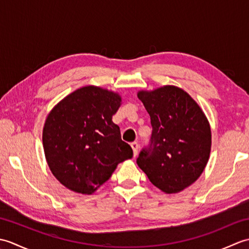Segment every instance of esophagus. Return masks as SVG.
Returning <instances> with one entry per match:
<instances>
[{
	"label": "esophagus",
	"instance_id": "1",
	"mask_svg": "<svg viewBox=\"0 0 249 249\" xmlns=\"http://www.w3.org/2000/svg\"><path fill=\"white\" fill-rule=\"evenodd\" d=\"M130 146L131 149H133V152H134V156H137V154H138V149H139V144L138 142H131L130 143Z\"/></svg>",
	"mask_w": 249,
	"mask_h": 249
}]
</instances>
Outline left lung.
Wrapping results in <instances>:
<instances>
[{
    "instance_id": "8db88e82",
    "label": "left lung",
    "mask_w": 249,
    "mask_h": 249,
    "mask_svg": "<svg viewBox=\"0 0 249 249\" xmlns=\"http://www.w3.org/2000/svg\"><path fill=\"white\" fill-rule=\"evenodd\" d=\"M138 97L151 116L150 143L137 163L151 183L167 194L192 185L208 163L211 128L198 104L177 87L166 86Z\"/></svg>"
}]
</instances>
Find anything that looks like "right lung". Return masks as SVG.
I'll return each mask as SVG.
<instances>
[{"label": "right lung", "mask_w": 249, "mask_h": 249, "mask_svg": "<svg viewBox=\"0 0 249 249\" xmlns=\"http://www.w3.org/2000/svg\"><path fill=\"white\" fill-rule=\"evenodd\" d=\"M120 105L118 94L84 87L49 113L43 131L45 156L52 174L68 189L92 194L120 162L133 157V149L112 122Z\"/></svg>", "instance_id": "add662e5"}]
</instances>
